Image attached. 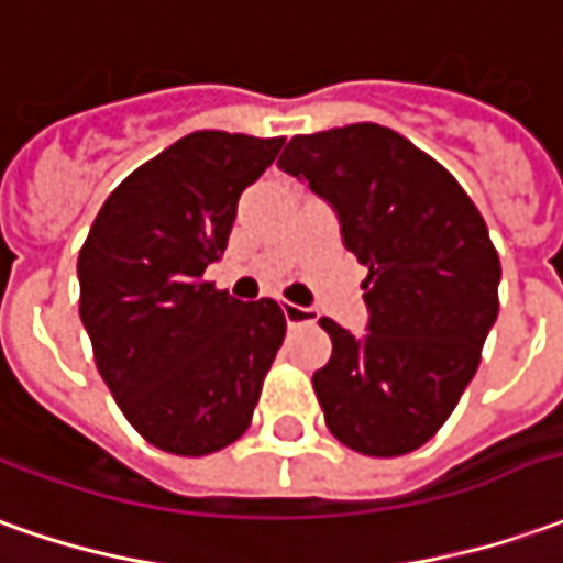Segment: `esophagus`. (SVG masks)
<instances>
[{
	"label": "esophagus",
	"mask_w": 563,
	"mask_h": 563,
	"mask_svg": "<svg viewBox=\"0 0 563 563\" xmlns=\"http://www.w3.org/2000/svg\"><path fill=\"white\" fill-rule=\"evenodd\" d=\"M282 312H285V321H288V328H297V324H309V321L319 319V312H316V309H309V306H297V303H285V306H282Z\"/></svg>",
	"instance_id": "34e87169"
}]
</instances>
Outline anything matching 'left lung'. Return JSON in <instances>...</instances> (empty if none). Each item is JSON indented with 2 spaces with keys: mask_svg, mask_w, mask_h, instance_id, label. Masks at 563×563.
<instances>
[{
  "mask_svg": "<svg viewBox=\"0 0 563 563\" xmlns=\"http://www.w3.org/2000/svg\"><path fill=\"white\" fill-rule=\"evenodd\" d=\"M278 168L333 208L367 266V331L331 333L312 386L336 441L364 456L417 451L475 377L499 312V257L466 189L435 158L358 122L290 137Z\"/></svg>",
  "mask_w": 563,
  "mask_h": 563,
  "instance_id": "left-lung-1",
  "label": "left lung"
}]
</instances>
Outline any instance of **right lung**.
Wrapping results in <instances>:
<instances>
[{
  "label": "right lung",
  "instance_id": "right-lung-1",
  "mask_svg": "<svg viewBox=\"0 0 563 563\" xmlns=\"http://www.w3.org/2000/svg\"><path fill=\"white\" fill-rule=\"evenodd\" d=\"M282 137L196 131L128 174L79 251V316L125 420L158 451L205 456L251 426L285 340L275 300L242 303L201 275Z\"/></svg>",
  "mask_w": 563,
  "mask_h": 563
}]
</instances>
